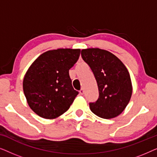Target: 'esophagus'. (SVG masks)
<instances>
[{
    "instance_id": "1",
    "label": "esophagus",
    "mask_w": 157,
    "mask_h": 157,
    "mask_svg": "<svg viewBox=\"0 0 157 157\" xmlns=\"http://www.w3.org/2000/svg\"><path fill=\"white\" fill-rule=\"evenodd\" d=\"M79 94H81V95H83V94H84V89H81L80 91H79Z\"/></svg>"
}]
</instances>
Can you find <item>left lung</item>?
<instances>
[{
  "label": "left lung",
  "mask_w": 157,
  "mask_h": 157,
  "mask_svg": "<svg viewBox=\"0 0 157 157\" xmlns=\"http://www.w3.org/2000/svg\"><path fill=\"white\" fill-rule=\"evenodd\" d=\"M81 56L94 73L99 93L98 100L89 104L90 109L103 119L117 117L132 97V84L127 68L115 55L103 49H83Z\"/></svg>",
  "instance_id": "8db88e82"
}]
</instances>
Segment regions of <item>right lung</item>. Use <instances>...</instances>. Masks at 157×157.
I'll return each instance as SVG.
<instances>
[{
    "mask_svg": "<svg viewBox=\"0 0 157 157\" xmlns=\"http://www.w3.org/2000/svg\"><path fill=\"white\" fill-rule=\"evenodd\" d=\"M80 49L59 48L40 55L25 73L23 89L27 103L39 117L53 119L67 111L78 92L72 86L69 69Z\"/></svg>",
    "mask_w": 157,
    "mask_h": 157,
    "instance_id": "1",
    "label": "right lung"
}]
</instances>
